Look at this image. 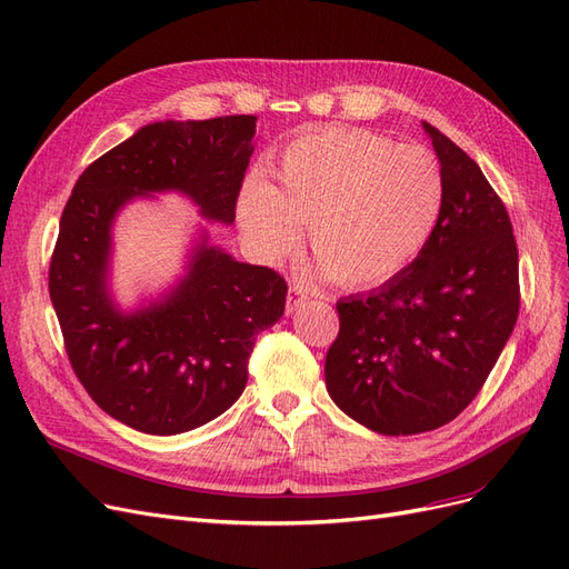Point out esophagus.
Returning <instances> with one entry per match:
<instances>
[{"label":"esophagus","mask_w":569,"mask_h":569,"mask_svg":"<svg viewBox=\"0 0 569 569\" xmlns=\"http://www.w3.org/2000/svg\"><path fill=\"white\" fill-rule=\"evenodd\" d=\"M307 302V290L300 283H290L288 298H286V315H296Z\"/></svg>","instance_id":"obj_1"}]
</instances>
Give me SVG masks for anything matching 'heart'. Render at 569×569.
Masks as SVG:
<instances>
[{
	"mask_svg": "<svg viewBox=\"0 0 569 569\" xmlns=\"http://www.w3.org/2000/svg\"><path fill=\"white\" fill-rule=\"evenodd\" d=\"M442 210L445 177L428 149L345 127L290 141L273 181L252 174L236 206L269 260L296 250L307 224L319 271L347 288L405 273L432 241Z\"/></svg>",
	"mask_w": 569,
	"mask_h": 569,
	"instance_id": "obj_1",
	"label": "heart"
}]
</instances>
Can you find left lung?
<instances>
[{
  "label": "left lung",
  "mask_w": 569,
  "mask_h": 569,
  "mask_svg": "<svg viewBox=\"0 0 569 569\" xmlns=\"http://www.w3.org/2000/svg\"><path fill=\"white\" fill-rule=\"evenodd\" d=\"M445 210L423 254L392 281L338 302L326 355L336 407L378 435L442 428L480 392L518 321V246L480 164L423 122Z\"/></svg>",
  "instance_id": "1"
}]
</instances>
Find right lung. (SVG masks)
Instances as JSON below:
<instances>
[{
    "mask_svg": "<svg viewBox=\"0 0 569 569\" xmlns=\"http://www.w3.org/2000/svg\"><path fill=\"white\" fill-rule=\"evenodd\" d=\"M254 127V116L143 124L91 162L68 198L49 267L51 305L72 371L127 428L168 437L222 416L246 390L254 338L283 317L279 273L238 262L206 227L156 298L122 307L111 286L113 229L134 200L181 193L208 222L233 224Z\"/></svg>",
    "mask_w": 569,
    "mask_h": 569,
    "instance_id": "right-lung-1",
    "label": "right lung"
}]
</instances>
